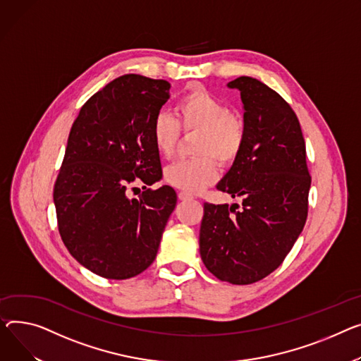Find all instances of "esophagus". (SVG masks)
Returning a JSON list of instances; mask_svg holds the SVG:
<instances>
[{"instance_id": "1", "label": "esophagus", "mask_w": 361, "mask_h": 361, "mask_svg": "<svg viewBox=\"0 0 361 361\" xmlns=\"http://www.w3.org/2000/svg\"><path fill=\"white\" fill-rule=\"evenodd\" d=\"M178 199L184 202V200H191V199H193V196L185 193V191H180V193H178Z\"/></svg>"}]
</instances>
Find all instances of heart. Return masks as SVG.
I'll return each instance as SVG.
<instances>
[{
  "label": "heart",
  "instance_id": "1",
  "mask_svg": "<svg viewBox=\"0 0 361 361\" xmlns=\"http://www.w3.org/2000/svg\"><path fill=\"white\" fill-rule=\"evenodd\" d=\"M178 121L187 133H200L196 152L202 157L183 159L165 170V181L187 193H197L218 178V159L231 165L241 154L245 140L243 118L231 113L228 104L203 87L188 90L176 106ZM152 140L157 152L170 159L176 155L181 129L168 113H159L152 122Z\"/></svg>",
  "mask_w": 361,
  "mask_h": 361
}]
</instances>
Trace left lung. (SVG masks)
Wrapping results in <instances>:
<instances>
[{"label": "left lung", "instance_id": "left-lung-1", "mask_svg": "<svg viewBox=\"0 0 361 361\" xmlns=\"http://www.w3.org/2000/svg\"><path fill=\"white\" fill-rule=\"evenodd\" d=\"M228 87L241 92L245 140L216 187L241 197L243 210L204 203L199 244L214 277L251 284L280 266L303 231L310 176L300 123L289 103L251 77Z\"/></svg>", "mask_w": 361, "mask_h": 361}]
</instances>
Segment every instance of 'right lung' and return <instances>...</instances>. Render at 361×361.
<instances>
[{
	"label": "right lung",
	"mask_w": 361,
	"mask_h": 361,
	"mask_svg": "<svg viewBox=\"0 0 361 361\" xmlns=\"http://www.w3.org/2000/svg\"><path fill=\"white\" fill-rule=\"evenodd\" d=\"M170 87L118 77L87 100L71 128L54 188L58 229L69 254L104 279H130L151 266L177 204L170 185L147 188L162 177L151 129ZM136 179L146 191L130 200Z\"/></svg>",
	"instance_id": "right-lung-1"
}]
</instances>
